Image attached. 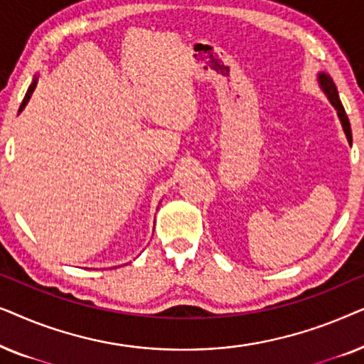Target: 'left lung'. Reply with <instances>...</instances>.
Wrapping results in <instances>:
<instances>
[{"instance_id":"1","label":"left lung","mask_w":364,"mask_h":364,"mask_svg":"<svg viewBox=\"0 0 364 364\" xmlns=\"http://www.w3.org/2000/svg\"><path fill=\"white\" fill-rule=\"evenodd\" d=\"M318 82H320V86L323 89V92L326 94L328 99H330L331 106L336 109L338 112V117H340L341 121V126H343V131L346 134V139L348 142H353V137H351V126H350V119H348L346 112H345V107H343V104L340 101V96H338V89L335 86V82H333V79L328 76L325 73H320L318 74Z\"/></svg>"}]
</instances>
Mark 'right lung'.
Segmentation results:
<instances>
[{
    "label": "right lung",
    "instance_id": "right-lung-1",
    "mask_svg": "<svg viewBox=\"0 0 364 364\" xmlns=\"http://www.w3.org/2000/svg\"><path fill=\"white\" fill-rule=\"evenodd\" d=\"M36 84H38V76L33 79V82H31V86L28 87V92H26V96H24V99H23V102H21V106H19V111L18 112H21L24 107H26V104H28V101L29 99H31V94H33V91H34V87H36Z\"/></svg>",
    "mask_w": 364,
    "mask_h": 364
}]
</instances>
